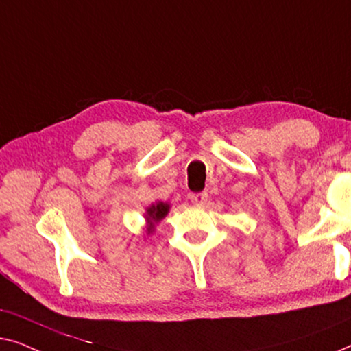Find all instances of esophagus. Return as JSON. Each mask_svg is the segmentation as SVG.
<instances>
[{"label": "esophagus", "instance_id": "esophagus-1", "mask_svg": "<svg viewBox=\"0 0 351 351\" xmlns=\"http://www.w3.org/2000/svg\"><path fill=\"white\" fill-rule=\"evenodd\" d=\"M206 197H208L206 192H194V194H191V200L195 205H204L206 202Z\"/></svg>", "mask_w": 351, "mask_h": 351}]
</instances>
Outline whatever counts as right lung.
<instances>
[{
	"label": "right lung",
	"instance_id": "add662e5",
	"mask_svg": "<svg viewBox=\"0 0 351 351\" xmlns=\"http://www.w3.org/2000/svg\"><path fill=\"white\" fill-rule=\"evenodd\" d=\"M170 211V205L164 204V202H157V204H152L151 206L146 208V215L145 218L147 221V234H152L156 229V224H159L162 219L169 215Z\"/></svg>",
	"mask_w": 351,
	"mask_h": 351
}]
</instances>
